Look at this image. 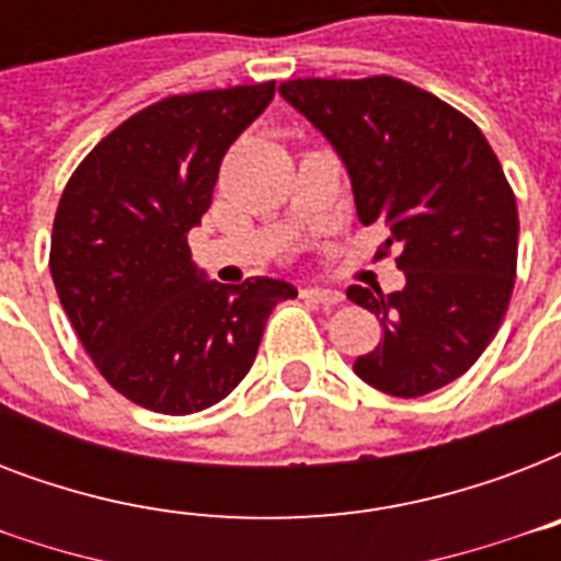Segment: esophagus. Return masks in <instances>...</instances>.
I'll return each mask as SVG.
<instances>
[{
    "mask_svg": "<svg viewBox=\"0 0 561 561\" xmlns=\"http://www.w3.org/2000/svg\"><path fill=\"white\" fill-rule=\"evenodd\" d=\"M302 299H311V302H320V306H337L343 294L332 288H302Z\"/></svg>",
    "mask_w": 561,
    "mask_h": 561,
    "instance_id": "esophagus-1",
    "label": "esophagus"
}]
</instances>
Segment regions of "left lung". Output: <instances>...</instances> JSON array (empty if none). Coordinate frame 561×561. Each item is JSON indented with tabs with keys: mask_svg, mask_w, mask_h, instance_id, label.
I'll return each mask as SVG.
<instances>
[{
	"mask_svg": "<svg viewBox=\"0 0 561 561\" xmlns=\"http://www.w3.org/2000/svg\"><path fill=\"white\" fill-rule=\"evenodd\" d=\"M279 92L337 148L360 224L390 232L375 259L399 250L408 279L392 294L346 290L383 332L355 373L399 399L469 373L501 329L518 264V206L486 136L392 75L297 78Z\"/></svg>",
	"mask_w": 561,
	"mask_h": 561,
	"instance_id": "obj_1",
	"label": "left lung"
}]
</instances>
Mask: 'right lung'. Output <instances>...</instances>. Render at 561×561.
I'll return each instance as SVG.
<instances>
[{"instance_id": "add662e5", "label": "right lung", "mask_w": 561, "mask_h": 561, "mask_svg": "<svg viewBox=\"0 0 561 561\" xmlns=\"http://www.w3.org/2000/svg\"><path fill=\"white\" fill-rule=\"evenodd\" d=\"M276 81L169 95L110 130L66 183L48 267L69 323L113 390L186 416L236 390L267 317L297 288L203 282L188 229L211 206L229 145Z\"/></svg>"}]
</instances>
